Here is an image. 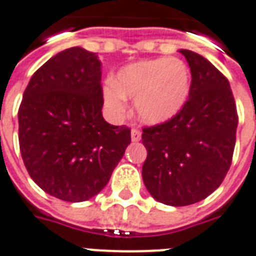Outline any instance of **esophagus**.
Returning a JSON list of instances; mask_svg holds the SVG:
<instances>
[{
	"mask_svg": "<svg viewBox=\"0 0 256 256\" xmlns=\"http://www.w3.org/2000/svg\"><path fill=\"white\" fill-rule=\"evenodd\" d=\"M130 139H132V142H139L142 139V135H140V130H130Z\"/></svg>",
	"mask_w": 256,
	"mask_h": 256,
	"instance_id": "esophagus-1",
	"label": "esophagus"
}]
</instances>
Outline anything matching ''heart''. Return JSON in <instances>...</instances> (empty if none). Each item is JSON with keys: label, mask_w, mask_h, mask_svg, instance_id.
Segmentation results:
<instances>
[{"label": "heart", "mask_w": 256, "mask_h": 256, "mask_svg": "<svg viewBox=\"0 0 256 256\" xmlns=\"http://www.w3.org/2000/svg\"><path fill=\"white\" fill-rule=\"evenodd\" d=\"M191 91V74L177 58L138 61L121 69L114 82L104 86L102 94L110 114L126 113V100H135L138 118L158 126L174 118L186 106Z\"/></svg>", "instance_id": "b5f03b06"}]
</instances>
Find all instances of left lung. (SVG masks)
Here are the masks:
<instances>
[{"mask_svg":"<svg viewBox=\"0 0 256 256\" xmlns=\"http://www.w3.org/2000/svg\"><path fill=\"white\" fill-rule=\"evenodd\" d=\"M191 69L190 100L178 114L144 128L147 191L168 206H188L216 191L226 176L236 143L238 112L229 82L204 57L178 50Z\"/></svg>","mask_w":256,"mask_h":256,"instance_id":"obj_1","label":"left lung"}]
</instances>
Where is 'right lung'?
Returning <instances> with one entry per match:
<instances>
[{"label": "right lung", "instance_id": "1", "mask_svg": "<svg viewBox=\"0 0 256 256\" xmlns=\"http://www.w3.org/2000/svg\"><path fill=\"white\" fill-rule=\"evenodd\" d=\"M98 56L70 48L32 74L18 109L24 165L46 194L84 202L100 194L130 143V130L102 116Z\"/></svg>", "mask_w": 256, "mask_h": 256}]
</instances>
